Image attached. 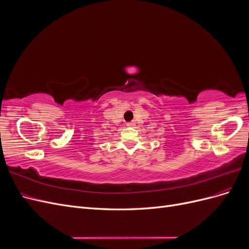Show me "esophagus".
Listing matches in <instances>:
<instances>
[{
	"label": "esophagus",
	"instance_id": "1",
	"mask_svg": "<svg viewBox=\"0 0 249 249\" xmlns=\"http://www.w3.org/2000/svg\"><path fill=\"white\" fill-rule=\"evenodd\" d=\"M126 125H127V126H130V127H132V126H134V125H135V123H133V122H131V123H127V124H126Z\"/></svg>",
	"mask_w": 249,
	"mask_h": 249
}]
</instances>
